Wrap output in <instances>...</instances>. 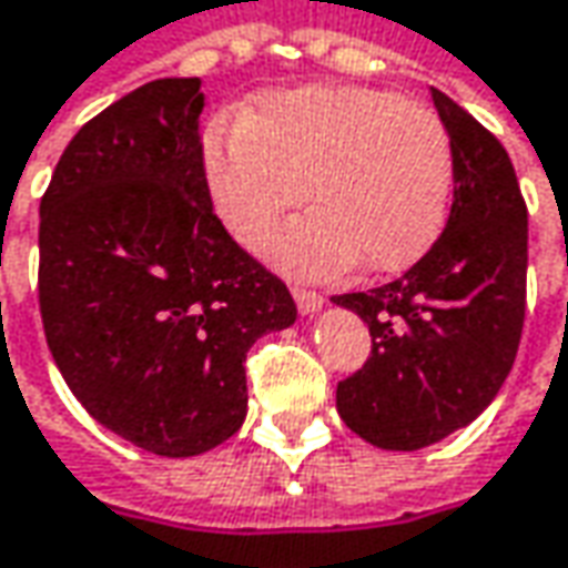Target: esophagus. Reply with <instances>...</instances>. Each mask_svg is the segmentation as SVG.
I'll return each mask as SVG.
<instances>
[{
	"instance_id": "esophagus-1",
	"label": "esophagus",
	"mask_w": 568,
	"mask_h": 568,
	"mask_svg": "<svg viewBox=\"0 0 568 568\" xmlns=\"http://www.w3.org/2000/svg\"><path fill=\"white\" fill-rule=\"evenodd\" d=\"M294 300L300 316H316L318 310L325 306V296L316 294V291H306V287H294Z\"/></svg>"
}]
</instances>
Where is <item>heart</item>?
<instances>
[{"label": "heart", "mask_w": 568, "mask_h": 568, "mask_svg": "<svg viewBox=\"0 0 568 568\" xmlns=\"http://www.w3.org/2000/svg\"><path fill=\"white\" fill-rule=\"evenodd\" d=\"M211 207L243 246L303 199L313 211L268 236L284 272L325 277L351 268L402 272L446 224L452 142L443 120L392 91L303 84L258 98L202 148Z\"/></svg>", "instance_id": "1"}]
</instances>
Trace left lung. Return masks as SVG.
<instances>
[{
	"mask_svg": "<svg viewBox=\"0 0 568 568\" xmlns=\"http://www.w3.org/2000/svg\"><path fill=\"white\" fill-rule=\"evenodd\" d=\"M452 211L424 258L366 294L332 296L369 325L373 354L338 382V414L369 446L417 452L477 420L515 363L525 322L528 207L506 148L443 91Z\"/></svg>",
	"mask_w": 568,
	"mask_h": 568,
	"instance_id": "obj_1",
	"label": "left lung"
}]
</instances>
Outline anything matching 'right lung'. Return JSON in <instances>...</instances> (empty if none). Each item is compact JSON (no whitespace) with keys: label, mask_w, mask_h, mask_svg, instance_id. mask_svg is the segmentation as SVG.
Wrapping results in <instances>:
<instances>
[{"label":"right lung","mask_w":568,"mask_h":568,"mask_svg":"<svg viewBox=\"0 0 568 568\" xmlns=\"http://www.w3.org/2000/svg\"><path fill=\"white\" fill-rule=\"evenodd\" d=\"M199 78H161L81 125L40 202V316L84 410L189 458L246 420V354L291 328V291L221 227Z\"/></svg>","instance_id":"right-lung-1"}]
</instances>
